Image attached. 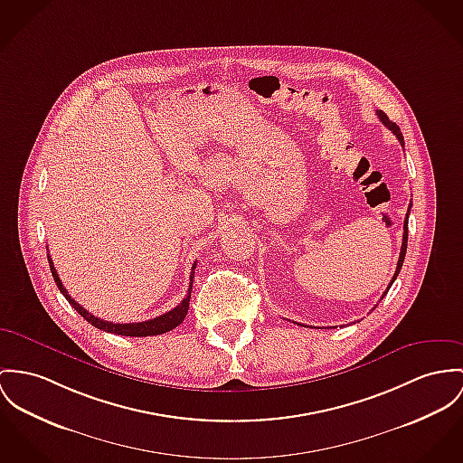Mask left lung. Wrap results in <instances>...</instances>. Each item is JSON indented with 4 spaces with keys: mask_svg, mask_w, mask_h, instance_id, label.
I'll list each match as a JSON object with an SVG mask.
<instances>
[{
    "mask_svg": "<svg viewBox=\"0 0 463 463\" xmlns=\"http://www.w3.org/2000/svg\"><path fill=\"white\" fill-rule=\"evenodd\" d=\"M377 116H379V119L383 121V125L384 127H388L390 130H392V134L396 136V139L400 141V144L403 146V136H402V132H400V127L392 121L388 116H386V112H383V110H377ZM411 208H412V204L409 206V210H407V216H405V222H403V241H402V249H400V257H398V264H396V271H394V275H392V284L388 285V288H386V292L383 294V298L388 294V290H390V287H392V282L396 280V277H398V273H400V269H402V264H403V259H405V251H407V234H409V213H411Z\"/></svg>",
    "mask_w": 463,
    "mask_h": 463,
    "instance_id": "1",
    "label": "left lung"
}]
</instances>
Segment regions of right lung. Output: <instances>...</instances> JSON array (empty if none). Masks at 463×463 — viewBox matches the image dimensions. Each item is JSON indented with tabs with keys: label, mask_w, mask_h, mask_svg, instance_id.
<instances>
[{
	"label": "right lung",
	"mask_w": 463,
	"mask_h": 463,
	"mask_svg": "<svg viewBox=\"0 0 463 463\" xmlns=\"http://www.w3.org/2000/svg\"><path fill=\"white\" fill-rule=\"evenodd\" d=\"M47 259H49V266H51V273H52V277H54V282L58 285L60 292L67 298V301H69L71 307L77 310V314H79V316H82V317L88 320L91 326H95V327H99V329H102V331H107V333L123 335V336H155V335H162V333H167V331L175 329L176 326H179V324L184 320L186 314H188L190 290H192V284H194V269H195V266H197L195 262H194V266H192V273H190L188 294H186V298L179 303L176 308L169 310V312H167V314H164V316H158V317H155V319L144 320V322L114 324V322H109V320L99 319V317H95L93 314H90L88 310H84V308H82V307H80V305L71 298V294L67 292V288L63 287V284H61V280H60L58 273H56V269H54V266H52V259H51V255H47Z\"/></svg>",
	"instance_id": "obj_1"
}]
</instances>
